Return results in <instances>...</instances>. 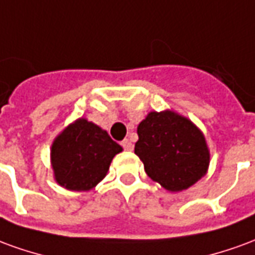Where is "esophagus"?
<instances>
[{
  "label": "esophagus",
  "instance_id": "34e87169",
  "mask_svg": "<svg viewBox=\"0 0 255 255\" xmlns=\"http://www.w3.org/2000/svg\"><path fill=\"white\" fill-rule=\"evenodd\" d=\"M122 146L124 147V150H127V151H131V150L133 149V144L129 139H124V140H122Z\"/></svg>",
  "mask_w": 255,
  "mask_h": 255
}]
</instances>
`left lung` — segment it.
<instances>
[{
    "label": "left lung",
    "instance_id": "8db88e82",
    "mask_svg": "<svg viewBox=\"0 0 255 255\" xmlns=\"http://www.w3.org/2000/svg\"><path fill=\"white\" fill-rule=\"evenodd\" d=\"M135 154L153 182L180 192L201 180L209 169L210 151L203 132L177 112H149L139 123Z\"/></svg>",
    "mask_w": 255,
    "mask_h": 255
}]
</instances>
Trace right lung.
Instances as JSON below:
<instances>
[{
    "instance_id": "obj_1",
    "label": "right lung",
    "mask_w": 255,
    "mask_h": 255,
    "mask_svg": "<svg viewBox=\"0 0 255 255\" xmlns=\"http://www.w3.org/2000/svg\"><path fill=\"white\" fill-rule=\"evenodd\" d=\"M123 147L105 129L80 117L64 128L50 147L54 180L69 191H90L106 176Z\"/></svg>"
}]
</instances>
